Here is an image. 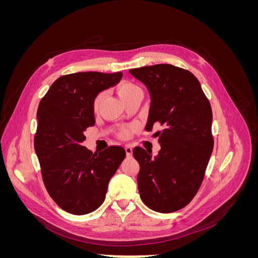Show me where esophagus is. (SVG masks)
Returning <instances> with one entry per match:
<instances>
[{"instance_id":"1","label":"esophagus","mask_w":258,"mask_h":258,"mask_svg":"<svg viewBox=\"0 0 258 258\" xmlns=\"http://www.w3.org/2000/svg\"><path fill=\"white\" fill-rule=\"evenodd\" d=\"M124 150H126V154H127L128 157H131V155H132V147H131L130 145H126V146H124Z\"/></svg>"}]
</instances>
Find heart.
<instances>
[{
  "label": "heart",
  "mask_w": 258,
  "mask_h": 258,
  "mask_svg": "<svg viewBox=\"0 0 258 258\" xmlns=\"http://www.w3.org/2000/svg\"><path fill=\"white\" fill-rule=\"evenodd\" d=\"M116 91H117V95L119 96V98L122 101L128 99L129 97H131L132 95H135V93H137V92H141V90H140V88L138 87L137 85H135L134 83H130V82H122V83H120L118 86H117ZM103 97H104L103 92H100V93H98V95L96 96L95 100H93L92 108H93V112H95L96 114L100 110V105H101V103H102ZM130 135H131V131L126 129V130H122L120 132L119 136L121 138H123V139H126V138H129Z\"/></svg>",
  "instance_id": "obj_1"
}]
</instances>
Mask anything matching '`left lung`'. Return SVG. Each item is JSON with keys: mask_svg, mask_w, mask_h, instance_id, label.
I'll list each match as a JSON object with an SVG mask.
<instances>
[{"mask_svg": "<svg viewBox=\"0 0 258 258\" xmlns=\"http://www.w3.org/2000/svg\"><path fill=\"white\" fill-rule=\"evenodd\" d=\"M151 95L146 130L163 127L160 151L134 148L140 165L138 187L144 204L156 212L171 213L186 207L196 196L213 151L212 108L197 77L171 64L132 69Z\"/></svg>", "mask_w": 258, "mask_h": 258, "instance_id": "8db88e82", "label": "left lung"}]
</instances>
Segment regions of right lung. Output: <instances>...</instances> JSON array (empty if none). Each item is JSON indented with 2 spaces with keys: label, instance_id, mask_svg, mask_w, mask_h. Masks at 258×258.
Segmentation results:
<instances>
[{
  "label": "right lung",
  "instance_id": "add662e5",
  "mask_svg": "<svg viewBox=\"0 0 258 258\" xmlns=\"http://www.w3.org/2000/svg\"><path fill=\"white\" fill-rule=\"evenodd\" d=\"M121 77V72L63 75L38 104L34 150L43 182L53 201L71 214H87L103 204L108 182L126 157L121 146L95 154L83 146L85 131L96 122L93 100Z\"/></svg>",
  "mask_w": 258,
  "mask_h": 258
}]
</instances>
